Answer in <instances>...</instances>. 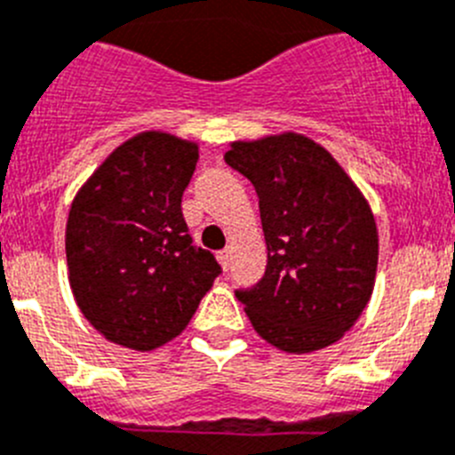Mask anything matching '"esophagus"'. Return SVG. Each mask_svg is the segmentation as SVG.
Listing matches in <instances>:
<instances>
[{"label":"esophagus","instance_id":"1","mask_svg":"<svg viewBox=\"0 0 455 455\" xmlns=\"http://www.w3.org/2000/svg\"><path fill=\"white\" fill-rule=\"evenodd\" d=\"M217 260H220V266H222V270H228V263H231V250L217 251Z\"/></svg>","mask_w":455,"mask_h":455}]
</instances>
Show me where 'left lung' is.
<instances>
[{"instance_id": "left-lung-1", "label": "left lung", "mask_w": 455, "mask_h": 455, "mask_svg": "<svg viewBox=\"0 0 455 455\" xmlns=\"http://www.w3.org/2000/svg\"><path fill=\"white\" fill-rule=\"evenodd\" d=\"M224 160L259 195L266 275L235 291L260 339L304 355L337 343L366 309L378 272L369 201L325 146L299 132L231 141Z\"/></svg>"}]
</instances>
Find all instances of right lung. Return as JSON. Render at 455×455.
<instances>
[{"label":"right lung","instance_id":"obj_1","mask_svg":"<svg viewBox=\"0 0 455 455\" xmlns=\"http://www.w3.org/2000/svg\"><path fill=\"white\" fill-rule=\"evenodd\" d=\"M196 160V141L146 130L116 146L70 204V291L108 341L164 346L220 275L215 256L192 247L180 211Z\"/></svg>","mask_w":455,"mask_h":455}]
</instances>
